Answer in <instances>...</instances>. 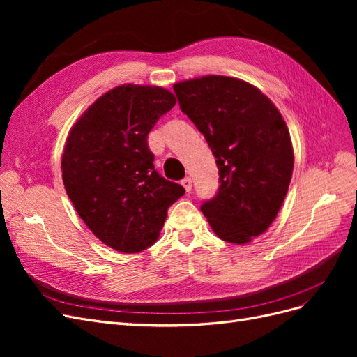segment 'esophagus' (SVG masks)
<instances>
[{"mask_svg": "<svg viewBox=\"0 0 357 357\" xmlns=\"http://www.w3.org/2000/svg\"><path fill=\"white\" fill-rule=\"evenodd\" d=\"M181 186L185 188L186 192H190L192 190V178L190 177H185L181 180Z\"/></svg>", "mask_w": 357, "mask_h": 357, "instance_id": "esophagus-1", "label": "esophagus"}]
</instances>
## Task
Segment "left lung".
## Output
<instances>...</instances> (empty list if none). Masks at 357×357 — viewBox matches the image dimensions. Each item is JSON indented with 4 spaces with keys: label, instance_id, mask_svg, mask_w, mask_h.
Here are the masks:
<instances>
[{
    "label": "left lung",
    "instance_id": "8db88e82",
    "mask_svg": "<svg viewBox=\"0 0 357 357\" xmlns=\"http://www.w3.org/2000/svg\"><path fill=\"white\" fill-rule=\"evenodd\" d=\"M174 92L219 168V190L201 211L220 240L252 241L274 222L290 185L294 149L284 119L240 79L205 75L174 84Z\"/></svg>",
    "mask_w": 357,
    "mask_h": 357
}]
</instances>
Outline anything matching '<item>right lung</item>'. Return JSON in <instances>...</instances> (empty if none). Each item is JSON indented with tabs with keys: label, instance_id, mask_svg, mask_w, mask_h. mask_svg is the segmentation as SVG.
Returning a JSON list of instances; mask_svg holds the SVG:
<instances>
[{
	"label": "right lung",
	"instance_id": "add662e5",
	"mask_svg": "<svg viewBox=\"0 0 357 357\" xmlns=\"http://www.w3.org/2000/svg\"><path fill=\"white\" fill-rule=\"evenodd\" d=\"M174 105L164 88L122 84L100 96L68 134L61 162L67 195L96 238L117 252L153 245L169 205L185 195L155 169L147 144Z\"/></svg>",
	"mask_w": 357,
	"mask_h": 357
}]
</instances>
